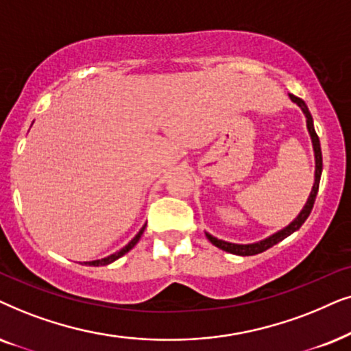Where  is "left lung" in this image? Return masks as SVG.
I'll use <instances>...</instances> for the list:
<instances>
[{
	"label": "left lung",
	"instance_id": "obj_1",
	"mask_svg": "<svg viewBox=\"0 0 351 351\" xmlns=\"http://www.w3.org/2000/svg\"><path fill=\"white\" fill-rule=\"evenodd\" d=\"M289 97H291L292 102H295V104L300 107L302 112L306 117V128H308V133H310V136H311L313 151H315V163H316V168H315V184H313L310 197H308L305 207L302 208V212L298 213V217L293 219L291 224H287V226L282 228L281 231L274 232V234H271L269 237H266V239L260 241V242H254V244H232V242H226V241L217 239V237H213L212 234H208V232H205L207 239L212 242L213 245H217L218 249H221L224 252H230V254L241 255V256H249V255L261 254V252L268 250L269 247L276 245L278 242H281L282 239H286V237L291 236L292 232H295L297 230H300V226H302L303 223H305V219L310 217V213H311V210H313V205H315V199H316L317 189H319V180H321V173H322L321 144H319V138H317V134L315 132V127H313V117L310 114V110H308L305 101L300 99V97L293 96V95H289Z\"/></svg>",
	"mask_w": 351,
	"mask_h": 351
}]
</instances>
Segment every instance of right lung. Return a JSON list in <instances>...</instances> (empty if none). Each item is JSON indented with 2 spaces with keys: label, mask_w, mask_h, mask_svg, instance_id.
Returning <instances> with one entry per match:
<instances>
[{
  "label": "right lung",
  "mask_w": 351,
  "mask_h": 351,
  "mask_svg": "<svg viewBox=\"0 0 351 351\" xmlns=\"http://www.w3.org/2000/svg\"><path fill=\"white\" fill-rule=\"evenodd\" d=\"M144 228H146V224H144V226L141 228V230H139V232L136 236L133 237L132 241L128 242L127 245L123 247V249L121 250H119V252H115V254H112V255H109V256H106V258H101V260H93V261H86V265H90V266H106V265H109V263H112V261H115V260H119L120 256H123L125 254H127V252H130L133 249L134 245L138 244V241L141 239V236H143V232H144Z\"/></svg>",
  "instance_id": "add662e5"
}]
</instances>
